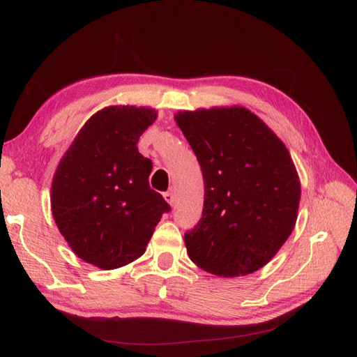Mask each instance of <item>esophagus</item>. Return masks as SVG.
<instances>
[{
    "instance_id": "34e87169",
    "label": "esophagus",
    "mask_w": 357,
    "mask_h": 357,
    "mask_svg": "<svg viewBox=\"0 0 357 357\" xmlns=\"http://www.w3.org/2000/svg\"><path fill=\"white\" fill-rule=\"evenodd\" d=\"M164 199L170 204V206H173L174 204V193H173V190H169V192H165L164 193Z\"/></svg>"
}]
</instances>
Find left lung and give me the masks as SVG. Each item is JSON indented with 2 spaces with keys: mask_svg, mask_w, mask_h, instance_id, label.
I'll use <instances>...</instances> for the list:
<instances>
[{
  "mask_svg": "<svg viewBox=\"0 0 357 357\" xmlns=\"http://www.w3.org/2000/svg\"><path fill=\"white\" fill-rule=\"evenodd\" d=\"M174 119L204 178L201 219L184 234L188 256L224 278L259 270L298 218L301 184L290 153L247 109H202Z\"/></svg>",
  "mask_w": 357,
  "mask_h": 357,
  "instance_id": "left-lung-1",
  "label": "left lung"
}]
</instances>
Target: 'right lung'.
<instances>
[{
    "mask_svg": "<svg viewBox=\"0 0 357 357\" xmlns=\"http://www.w3.org/2000/svg\"><path fill=\"white\" fill-rule=\"evenodd\" d=\"M156 112L107 107L90 118L59 162L52 184V213L82 261L104 270L138 259L172 207L151 190V161L136 144Z\"/></svg>",
    "mask_w": 357,
    "mask_h": 357,
    "instance_id": "add662e5",
    "label": "right lung"
}]
</instances>
